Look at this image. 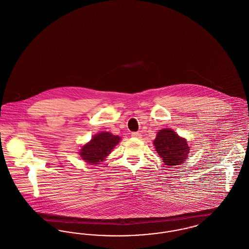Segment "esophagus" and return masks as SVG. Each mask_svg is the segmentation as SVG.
Returning a JSON list of instances; mask_svg holds the SVG:
<instances>
[{
	"instance_id": "1",
	"label": "esophagus",
	"mask_w": 249,
	"mask_h": 249,
	"mask_svg": "<svg viewBox=\"0 0 249 249\" xmlns=\"http://www.w3.org/2000/svg\"><path fill=\"white\" fill-rule=\"evenodd\" d=\"M131 137L136 138V139H140V138L142 137V135H141L140 132H132V133H131Z\"/></svg>"
}]
</instances>
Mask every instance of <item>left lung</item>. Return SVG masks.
<instances>
[{
    "label": "left lung",
    "instance_id": "8db88e82",
    "mask_svg": "<svg viewBox=\"0 0 249 249\" xmlns=\"http://www.w3.org/2000/svg\"><path fill=\"white\" fill-rule=\"evenodd\" d=\"M156 151L169 167L179 165L187 159L190 146L184 138L171 129L160 130L154 140Z\"/></svg>",
    "mask_w": 249,
    "mask_h": 249
}]
</instances>
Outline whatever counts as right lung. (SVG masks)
I'll return each mask as SVG.
<instances>
[{
	"label": "right lung",
	"instance_id": "right-lung-1",
	"mask_svg": "<svg viewBox=\"0 0 249 249\" xmlns=\"http://www.w3.org/2000/svg\"><path fill=\"white\" fill-rule=\"evenodd\" d=\"M120 137L109 132H101L92 137L90 142L81 148L80 156L84 160L89 164H99L107 155L110 154L114 146L119 143Z\"/></svg>",
	"mask_w": 249,
	"mask_h": 249
}]
</instances>
